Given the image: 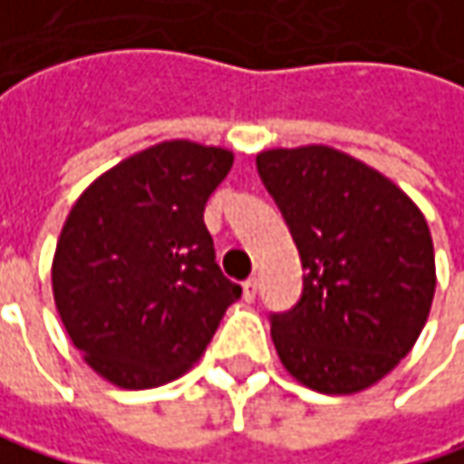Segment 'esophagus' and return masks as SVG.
<instances>
[{"label": "esophagus", "instance_id": "obj_1", "mask_svg": "<svg viewBox=\"0 0 464 464\" xmlns=\"http://www.w3.org/2000/svg\"><path fill=\"white\" fill-rule=\"evenodd\" d=\"M256 288H259L256 277H249V280H244V301H254V298H256Z\"/></svg>", "mask_w": 464, "mask_h": 464}]
</instances>
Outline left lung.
Wrapping results in <instances>:
<instances>
[{
  "label": "left lung",
  "mask_w": 464,
  "mask_h": 464,
  "mask_svg": "<svg viewBox=\"0 0 464 464\" xmlns=\"http://www.w3.org/2000/svg\"><path fill=\"white\" fill-rule=\"evenodd\" d=\"M256 171L304 267L301 298L270 314L283 366L316 392L372 387L411 353L431 309L426 218L390 179L333 148L259 152Z\"/></svg>",
  "instance_id": "8db88e82"
}]
</instances>
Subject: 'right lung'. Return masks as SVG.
<instances>
[{"label":"right lung","instance_id":"right-lung-1","mask_svg":"<svg viewBox=\"0 0 464 464\" xmlns=\"http://www.w3.org/2000/svg\"><path fill=\"white\" fill-rule=\"evenodd\" d=\"M231 166L223 148L160 142L74 202L53 254V301L74 348L113 384L148 390L181 376L241 298L205 226Z\"/></svg>","mask_w":464,"mask_h":464}]
</instances>
